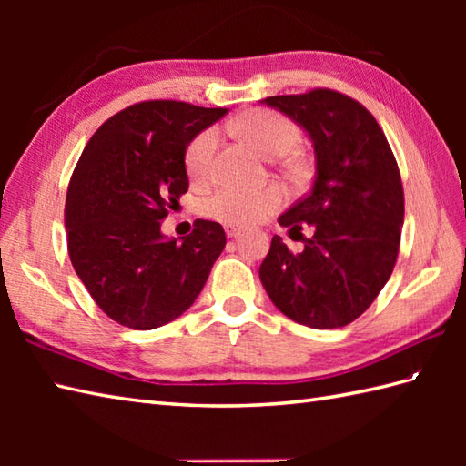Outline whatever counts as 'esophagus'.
Here are the masks:
<instances>
[{
	"label": "esophagus",
	"mask_w": 466,
	"mask_h": 466,
	"mask_svg": "<svg viewBox=\"0 0 466 466\" xmlns=\"http://www.w3.org/2000/svg\"><path fill=\"white\" fill-rule=\"evenodd\" d=\"M244 230L242 228H236V226H226V236L228 238H238Z\"/></svg>",
	"instance_id": "34e87169"
}]
</instances>
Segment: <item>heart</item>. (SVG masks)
Returning a JSON list of instances; mask_svg holds the SVG:
<instances>
[{"label": "heart", "instance_id": "heart-1", "mask_svg": "<svg viewBox=\"0 0 466 466\" xmlns=\"http://www.w3.org/2000/svg\"><path fill=\"white\" fill-rule=\"evenodd\" d=\"M232 130L268 160H280V157L290 156L300 144L299 127L289 117L268 110L242 114L232 122ZM216 146V127H206L187 144L184 164L192 180L204 182L212 176ZM284 202V187L276 184L260 187V190L224 186L204 202V214L228 226H250L280 210Z\"/></svg>", "mask_w": 466, "mask_h": 466}]
</instances>
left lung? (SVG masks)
Listing matches in <instances>:
<instances>
[{
    "mask_svg": "<svg viewBox=\"0 0 466 466\" xmlns=\"http://www.w3.org/2000/svg\"><path fill=\"white\" fill-rule=\"evenodd\" d=\"M260 104L302 127L316 162L310 194L279 218L289 232L309 224L314 234L299 254L274 236L262 286L294 322L340 329L374 302L397 262L404 222L397 160L374 116L349 96L314 90Z\"/></svg>",
    "mask_w": 466,
    "mask_h": 466,
    "instance_id": "1",
    "label": "left lung"
}]
</instances>
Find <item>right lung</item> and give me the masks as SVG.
Listing matches in <instances>:
<instances>
[{"instance_id": "obj_1", "label": "right lung", "mask_w": 466, "mask_h": 466, "mask_svg": "<svg viewBox=\"0 0 466 466\" xmlns=\"http://www.w3.org/2000/svg\"><path fill=\"white\" fill-rule=\"evenodd\" d=\"M226 107L154 100L100 126L66 196L67 252L96 304L117 324L152 330L182 316L226 246L218 222L167 238L162 222L187 190L184 154Z\"/></svg>"}]
</instances>
